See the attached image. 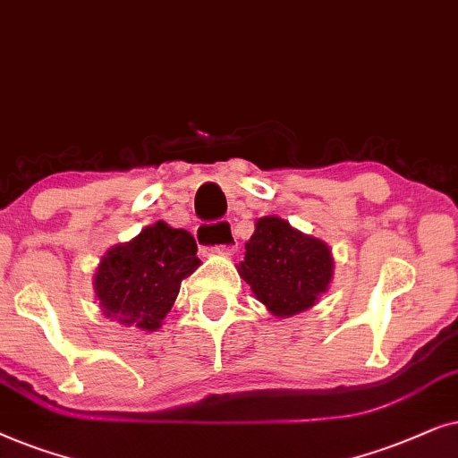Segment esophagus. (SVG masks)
Returning <instances> with one entry per match:
<instances>
[{"instance_id": "34e87169", "label": "esophagus", "mask_w": 458, "mask_h": 458, "mask_svg": "<svg viewBox=\"0 0 458 458\" xmlns=\"http://www.w3.org/2000/svg\"><path fill=\"white\" fill-rule=\"evenodd\" d=\"M199 247L213 253H233L236 249L234 230L230 224H200L197 230Z\"/></svg>"}]
</instances>
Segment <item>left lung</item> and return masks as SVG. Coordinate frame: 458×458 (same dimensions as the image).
Segmentation results:
<instances>
[{"label": "left lung", "mask_w": 458, "mask_h": 458, "mask_svg": "<svg viewBox=\"0 0 458 458\" xmlns=\"http://www.w3.org/2000/svg\"><path fill=\"white\" fill-rule=\"evenodd\" d=\"M239 274L255 297L278 318L312 308L333 278V255L327 242L295 230L283 217L255 222Z\"/></svg>", "instance_id": "obj_1"}]
</instances>
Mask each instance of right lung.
Here are the masks:
<instances>
[{"mask_svg":"<svg viewBox=\"0 0 458 458\" xmlns=\"http://www.w3.org/2000/svg\"><path fill=\"white\" fill-rule=\"evenodd\" d=\"M199 266L192 234L157 222L133 241L108 249L96 270L94 291L106 318L157 331L178 297L182 280Z\"/></svg>","mask_w":458,"mask_h":458,"instance_id":"1","label":"right lung"}]
</instances>
